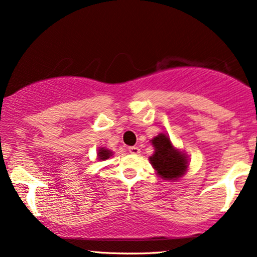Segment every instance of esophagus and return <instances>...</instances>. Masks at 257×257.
Returning <instances> with one entry per match:
<instances>
[{"mask_svg": "<svg viewBox=\"0 0 257 257\" xmlns=\"http://www.w3.org/2000/svg\"><path fill=\"white\" fill-rule=\"evenodd\" d=\"M128 151L129 153H132V155H139V153H140V149H139L138 146H132L129 147Z\"/></svg>", "mask_w": 257, "mask_h": 257, "instance_id": "34e87169", "label": "esophagus"}]
</instances>
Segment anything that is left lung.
<instances>
[{
	"instance_id": "8db88e82",
	"label": "left lung",
	"mask_w": 257,
	"mask_h": 257,
	"mask_svg": "<svg viewBox=\"0 0 257 257\" xmlns=\"http://www.w3.org/2000/svg\"><path fill=\"white\" fill-rule=\"evenodd\" d=\"M152 145L156 151L150 161L159 175L167 180L181 178L187 168V161L184 155L174 149L170 139L166 134H159L153 138Z\"/></svg>"
}]
</instances>
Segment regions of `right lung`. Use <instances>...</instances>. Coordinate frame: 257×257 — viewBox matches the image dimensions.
I'll list each match as a JSON object with an SVG mask.
<instances>
[{"label":"right lung","instance_id":"1","mask_svg":"<svg viewBox=\"0 0 257 257\" xmlns=\"http://www.w3.org/2000/svg\"><path fill=\"white\" fill-rule=\"evenodd\" d=\"M111 153H112V152L108 151V150L100 149V150H99V153H98V157H99V159H102V161H104V159H107L108 157H110Z\"/></svg>","mask_w":257,"mask_h":257}]
</instances>
